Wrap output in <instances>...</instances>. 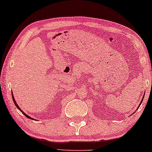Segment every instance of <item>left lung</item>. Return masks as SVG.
<instances>
[{"label":"left lung","instance_id":"obj_1","mask_svg":"<svg viewBox=\"0 0 152 152\" xmlns=\"http://www.w3.org/2000/svg\"><path fill=\"white\" fill-rule=\"evenodd\" d=\"M144 96H143V98H142V100H141V102H142L143 101V100H144ZM141 103H140V105H141ZM140 105H139V107H138V108H139V106H140ZM137 108V109H138ZM137 109H136V110H137Z\"/></svg>","mask_w":152,"mask_h":152}]
</instances>
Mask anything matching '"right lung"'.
<instances>
[{
  "instance_id": "add662e5",
  "label": "right lung",
  "mask_w": 152,
  "mask_h": 152,
  "mask_svg": "<svg viewBox=\"0 0 152 152\" xmlns=\"http://www.w3.org/2000/svg\"><path fill=\"white\" fill-rule=\"evenodd\" d=\"M12 98H13V103H14V104H15V105H16V106L17 107V108H18V110H21V113H23V115H26V118H29V119H32V120H34V118H31V117H30V116H29V115H27V114H26V113H24V112H23V110H21V109L19 108V106H18V104H17V103H16V100H15V99H14V97H13V93H12Z\"/></svg>"
}]
</instances>
